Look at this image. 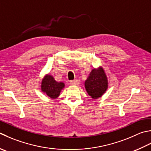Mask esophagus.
Returning a JSON list of instances; mask_svg holds the SVG:
<instances>
[{
    "label": "esophagus",
    "mask_w": 151,
    "mask_h": 151,
    "mask_svg": "<svg viewBox=\"0 0 151 151\" xmlns=\"http://www.w3.org/2000/svg\"><path fill=\"white\" fill-rule=\"evenodd\" d=\"M80 84V82L78 80H75V81H72L70 82V84L72 86H78Z\"/></svg>",
    "instance_id": "34e87169"
}]
</instances>
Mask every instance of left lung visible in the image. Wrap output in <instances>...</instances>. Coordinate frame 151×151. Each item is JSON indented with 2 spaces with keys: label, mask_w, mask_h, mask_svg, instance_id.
I'll return each mask as SVG.
<instances>
[{
  "label": "left lung",
  "mask_w": 151,
  "mask_h": 151,
  "mask_svg": "<svg viewBox=\"0 0 151 151\" xmlns=\"http://www.w3.org/2000/svg\"><path fill=\"white\" fill-rule=\"evenodd\" d=\"M85 89L91 98L98 99L104 94L109 86L107 75L101 66L94 68L84 82Z\"/></svg>",
  "instance_id": "8db88e82"
}]
</instances>
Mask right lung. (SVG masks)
I'll return each mask as SVG.
<instances>
[{
	"label": "right lung",
	"instance_id": "right-lung-1",
	"mask_svg": "<svg viewBox=\"0 0 151 151\" xmlns=\"http://www.w3.org/2000/svg\"><path fill=\"white\" fill-rule=\"evenodd\" d=\"M65 85L62 82L55 81L53 76L46 74L42 78L40 89L42 92L46 94L51 99L58 98L60 95L61 91L63 89Z\"/></svg>",
	"mask_w": 151,
	"mask_h": 151
}]
</instances>
